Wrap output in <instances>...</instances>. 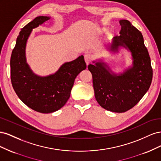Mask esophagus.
Returning <instances> with one entry per match:
<instances>
[{
  "label": "esophagus",
  "mask_w": 161,
  "mask_h": 161,
  "mask_svg": "<svg viewBox=\"0 0 161 161\" xmlns=\"http://www.w3.org/2000/svg\"><path fill=\"white\" fill-rule=\"evenodd\" d=\"M84 57H85V62L86 63V64H89L91 61L92 56L90 54H89V53H85Z\"/></svg>",
  "instance_id": "1"
}]
</instances>
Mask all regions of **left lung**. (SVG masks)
<instances>
[{"label": "left lung", "instance_id": "1", "mask_svg": "<svg viewBox=\"0 0 161 161\" xmlns=\"http://www.w3.org/2000/svg\"><path fill=\"white\" fill-rule=\"evenodd\" d=\"M119 23L120 36L114 37L109 50L115 52L120 46L128 48L133 66L118 76L107 69L109 67L105 62L88 66L97 101L103 108L116 113L127 111L137 104L149 89L153 79L150 58L142 33L128 20H120Z\"/></svg>", "mask_w": 161, "mask_h": 161}]
</instances>
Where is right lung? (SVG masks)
<instances>
[{"label": "right lung", "mask_w": 161, "mask_h": 161, "mask_svg": "<svg viewBox=\"0 0 161 161\" xmlns=\"http://www.w3.org/2000/svg\"><path fill=\"white\" fill-rule=\"evenodd\" d=\"M49 17L39 16L24 27L17 38L11 57V79L16 94L29 108L42 114L60 109L70 96L77 75L86 65L84 56L66 62L55 74L45 77L34 74L26 62L25 46L32 31Z\"/></svg>", "instance_id": "right-lung-1"}]
</instances>
